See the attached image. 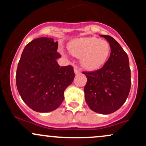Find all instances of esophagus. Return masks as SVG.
<instances>
[{
	"label": "esophagus",
	"instance_id": "obj_1",
	"mask_svg": "<svg viewBox=\"0 0 146 146\" xmlns=\"http://www.w3.org/2000/svg\"><path fill=\"white\" fill-rule=\"evenodd\" d=\"M74 72H75V75H79V74H80V73H81V71H80V70L77 67L74 68Z\"/></svg>",
	"mask_w": 146,
	"mask_h": 146
}]
</instances>
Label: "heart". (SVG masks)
<instances>
[{
    "label": "heart",
    "mask_w": 146,
    "mask_h": 146,
    "mask_svg": "<svg viewBox=\"0 0 146 146\" xmlns=\"http://www.w3.org/2000/svg\"><path fill=\"white\" fill-rule=\"evenodd\" d=\"M71 54L80 58L82 66L88 71H95L104 64L110 54L108 42L95 37L72 40L68 44Z\"/></svg>",
    "instance_id": "b5f03b06"
}]
</instances>
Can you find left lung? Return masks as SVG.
I'll list each match as a JSON object with an SVG mask.
<instances>
[{"label":"left lung","instance_id":"8db88e82","mask_svg":"<svg viewBox=\"0 0 146 146\" xmlns=\"http://www.w3.org/2000/svg\"><path fill=\"white\" fill-rule=\"evenodd\" d=\"M109 42L111 52L108 60L100 69L82 72L86 75L85 100L96 113H113L125 103L131 86L130 68L127 53L110 36L100 35Z\"/></svg>","mask_w":146,"mask_h":146}]
</instances>
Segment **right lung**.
<instances>
[{
    "instance_id": "1",
    "label": "right lung",
    "mask_w": 146,
    "mask_h": 146,
    "mask_svg": "<svg viewBox=\"0 0 146 146\" xmlns=\"http://www.w3.org/2000/svg\"><path fill=\"white\" fill-rule=\"evenodd\" d=\"M58 42L42 37L30 42L22 53L16 71V86L22 100L39 113L56 110L63 102L64 92L73 82L71 65L60 66L56 60Z\"/></svg>"
}]
</instances>
